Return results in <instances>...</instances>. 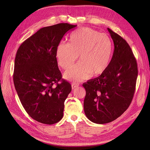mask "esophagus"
Here are the masks:
<instances>
[{"mask_svg": "<svg viewBox=\"0 0 150 150\" xmlns=\"http://www.w3.org/2000/svg\"><path fill=\"white\" fill-rule=\"evenodd\" d=\"M78 84H72V88L74 89H75V88H77L78 87Z\"/></svg>", "mask_w": 150, "mask_h": 150, "instance_id": "esophagus-1", "label": "esophagus"}]
</instances>
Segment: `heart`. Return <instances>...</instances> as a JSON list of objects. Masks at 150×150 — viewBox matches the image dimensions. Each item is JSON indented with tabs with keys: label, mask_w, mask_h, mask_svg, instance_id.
Returning a JSON list of instances; mask_svg holds the SVG:
<instances>
[{
	"label": "heart",
	"mask_w": 150,
	"mask_h": 150,
	"mask_svg": "<svg viewBox=\"0 0 150 150\" xmlns=\"http://www.w3.org/2000/svg\"><path fill=\"white\" fill-rule=\"evenodd\" d=\"M112 52V43L108 35L83 27L71 35L69 43L61 42L58 45L56 56L59 66L67 70L79 54L80 62L64 75L66 80L77 82L103 73L109 66Z\"/></svg>",
	"instance_id": "1"
}]
</instances>
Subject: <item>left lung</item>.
Listing matches in <instances>:
<instances>
[{
	"label": "left lung",
	"mask_w": 150,
	"mask_h": 150,
	"mask_svg": "<svg viewBox=\"0 0 150 150\" xmlns=\"http://www.w3.org/2000/svg\"><path fill=\"white\" fill-rule=\"evenodd\" d=\"M114 44L112 59L98 77L83 84L86 89L84 113L97 124L111 122L129 106L136 89L137 64L130 46L108 28Z\"/></svg>",
	"instance_id": "obj_1"
}]
</instances>
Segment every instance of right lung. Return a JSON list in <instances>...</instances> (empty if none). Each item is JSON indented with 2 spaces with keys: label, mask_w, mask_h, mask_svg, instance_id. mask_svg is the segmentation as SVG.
<instances>
[{
  "label": "right lung",
  "mask_w": 150,
  "mask_h": 150,
  "mask_svg": "<svg viewBox=\"0 0 150 150\" xmlns=\"http://www.w3.org/2000/svg\"><path fill=\"white\" fill-rule=\"evenodd\" d=\"M76 26L60 23L42 28L22 42L16 54L14 87L23 108L37 122L52 125L63 117L72 86L62 78L56 51L63 36Z\"/></svg>",
  "instance_id": "obj_1"
}]
</instances>
